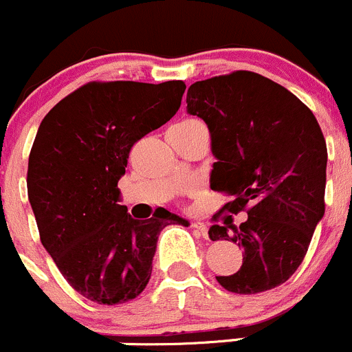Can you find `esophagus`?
<instances>
[{
	"instance_id": "esophagus-1",
	"label": "esophagus",
	"mask_w": 352,
	"mask_h": 352,
	"mask_svg": "<svg viewBox=\"0 0 352 352\" xmlns=\"http://www.w3.org/2000/svg\"><path fill=\"white\" fill-rule=\"evenodd\" d=\"M192 228L193 230H197L201 235H204V237L208 235V230H209L208 225L202 223V221H192Z\"/></svg>"
}]
</instances>
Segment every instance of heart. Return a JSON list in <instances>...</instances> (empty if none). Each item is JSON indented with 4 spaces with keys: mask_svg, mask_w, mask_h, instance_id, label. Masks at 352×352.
Instances as JSON below:
<instances>
[{
    "mask_svg": "<svg viewBox=\"0 0 352 352\" xmlns=\"http://www.w3.org/2000/svg\"><path fill=\"white\" fill-rule=\"evenodd\" d=\"M183 122H186V124H195V122L199 120H195V118H188V120H183Z\"/></svg>",
    "mask_w": 352,
    "mask_h": 352,
    "instance_id": "1",
    "label": "heart"
}]
</instances>
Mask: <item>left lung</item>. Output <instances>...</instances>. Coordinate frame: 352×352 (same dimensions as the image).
I'll return each mask as SVG.
<instances>
[{
  "label": "left lung",
  "instance_id": "1",
  "mask_svg": "<svg viewBox=\"0 0 352 352\" xmlns=\"http://www.w3.org/2000/svg\"><path fill=\"white\" fill-rule=\"evenodd\" d=\"M186 109L211 132V188L232 195L220 212H248L239 227L227 216V225L209 228L211 241L244 248L241 269L216 281L237 295L281 286L304 262L324 214L328 151L314 113L253 71L192 83Z\"/></svg>",
  "mask_w": 352,
  "mask_h": 352
}]
</instances>
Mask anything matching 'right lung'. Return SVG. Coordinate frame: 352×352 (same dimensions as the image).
<instances>
[{
  "label": "right lung",
  "mask_w": 352,
  "mask_h": 352,
  "mask_svg": "<svg viewBox=\"0 0 352 352\" xmlns=\"http://www.w3.org/2000/svg\"><path fill=\"white\" fill-rule=\"evenodd\" d=\"M185 82H89L57 102L38 129L28 197L41 244L73 289L98 304L136 298L151 276L164 227L188 221L157 208L134 220L120 199L132 146L176 115Z\"/></svg>",
  "instance_id": "add662e5"
}]
</instances>
